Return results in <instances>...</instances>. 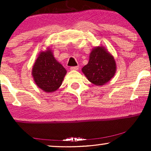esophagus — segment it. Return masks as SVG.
Returning a JSON list of instances; mask_svg holds the SVG:
<instances>
[{
  "instance_id": "1",
  "label": "esophagus",
  "mask_w": 151,
  "mask_h": 151,
  "mask_svg": "<svg viewBox=\"0 0 151 151\" xmlns=\"http://www.w3.org/2000/svg\"><path fill=\"white\" fill-rule=\"evenodd\" d=\"M78 69V67H71L70 68V70L71 71H76V70Z\"/></svg>"
}]
</instances>
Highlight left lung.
Here are the masks:
<instances>
[{"instance_id":"8db88e82","label":"left lung","mask_w":151,"mask_h":151,"mask_svg":"<svg viewBox=\"0 0 151 151\" xmlns=\"http://www.w3.org/2000/svg\"><path fill=\"white\" fill-rule=\"evenodd\" d=\"M117 67L114 57L105 47L98 46L92 49L89 60L82 69L88 80L95 85L102 86L115 76Z\"/></svg>"}]
</instances>
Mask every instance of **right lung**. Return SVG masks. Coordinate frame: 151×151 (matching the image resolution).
I'll list each match as a JSON object with an SVG mask.
<instances>
[{"label":"right lung","mask_w":151,"mask_h":151,"mask_svg":"<svg viewBox=\"0 0 151 151\" xmlns=\"http://www.w3.org/2000/svg\"><path fill=\"white\" fill-rule=\"evenodd\" d=\"M66 74L67 70L56 60L50 48L39 53L32 71L35 83L47 93L58 89Z\"/></svg>","instance_id":"obj_1"}]
</instances>
